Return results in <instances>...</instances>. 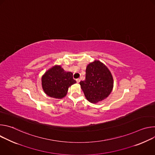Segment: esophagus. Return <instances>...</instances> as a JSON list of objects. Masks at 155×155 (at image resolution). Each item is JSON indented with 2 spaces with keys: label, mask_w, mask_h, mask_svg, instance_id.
Wrapping results in <instances>:
<instances>
[{
  "label": "esophagus",
  "mask_w": 155,
  "mask_h": 155,
  "mask_svg": "<svg viewBox=\"0 0 155 155\" xmlns=\"http://www.w3.org/2000/svg\"><path fill=\"white\" fill-rule=\"evenodd\" d=\"M76 81H77V82L78 83H80V78H77V79H76Z\"/></svg>",
  "instance_id": "34e87169"
}]
</instances>
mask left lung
<instances>
[{"label":"left lung","mask_w":155,"mask_h":155,"mask_svg":"<svg viewBox=\"0 0 155 155\" xmlns=\"http://www.w3.org/2000/svg\"><path fill=\"white\" fill-rule=\"evenodd\" d=\"M86 99L97 103L107 98L114 86L112 75L106 66L99 61L88 64L85 80L80 82Z\"/></svg>","instance_id":"1"}]
</instances>
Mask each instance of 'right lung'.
I'll list each match as a JSON object with an SVG mask.
<instances>
[{
  "instance_id": "1",
  "label": "right lung",
  "mask_w": 155,
  "mask_h": 155,
  "mask_svg": "<svg viewBox=\"0 0 155 155\" xmlns=\"http://www.w3.org/2000/svg\"><path fill=\"white\" fill-rule=\"evenodd\" d=\"M76 83L73 74L65 72L60 65L49 69L41 78L43 91L50 97L62 99L67 94L68 88Z\"/></svg>"
}]
</instances>
